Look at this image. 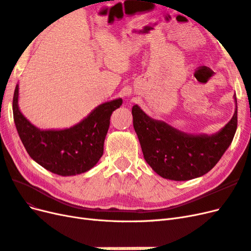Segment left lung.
<instances>
[{"label":"left lung","instance_id":"left-lung-1","mask_svg":"<svg viewBox=\"0 0 251 251\" xmlns=\"http://www.w3.org/2000/svg\"><path fill=\"white\" fill-rule=\"evenodd\" d=\"M229 122L212 135L188 134L163 121L148 117L134 105L133 127L145 160L159 176L176 181L190 180L206 174L227 150L237 130L238 106Z\"/></svg>","mask_w":251,"mask_h":251}]
</instances>
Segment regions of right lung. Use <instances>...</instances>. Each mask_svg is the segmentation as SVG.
I'll return each instance as SVG.
<instances>
[{
    "mask_svg": "<svg viewBox=\"0 0 251 251\" xmlns=\"http://www.w3.org/2000/svg\"><path fill=\"white\" fill-rule=\"evenodd\" d=\"M119 98L97 106L81 122L60 130H40L19 108V84L14 90L12 110L20 139L30 157L48 171L73 176L91 170L103 155L112 111L122 105Z\"/></svg>",
    "mask_w": 251,
    "mask_h": 251,
    "instance_id": "obj_1",
    "label": "right lung"
}]
</instances>
